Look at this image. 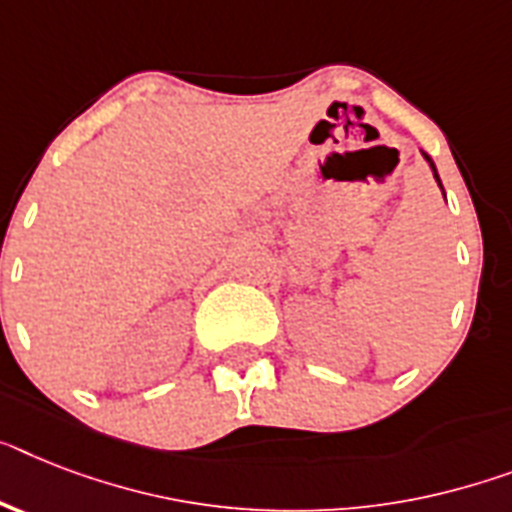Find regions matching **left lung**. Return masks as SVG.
<instances>
[{"label": "left lung", "mask_w": 512, "mask_h": 512, "mask_svg": "<svg viewBox=\"0 0 512 512\" xmlns=\"http://www.w3.org/2000/svg\"><path fill=\"white\" fill-rule=\"evenodd\" d=\"M421 154H424V151H421ZM424 159H426V162H429V167H432V172H434V180H437V185H439V188H442V180H439V175H437V167H434L432 156H429V154H424ZM442 193H445V188H442Z\"/></svg>", "instance_id": "1"}]
</instances>
